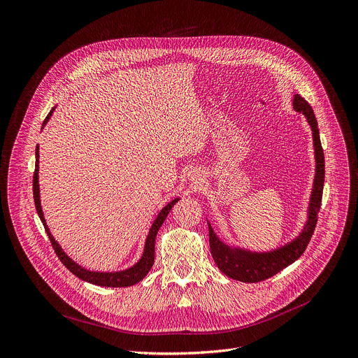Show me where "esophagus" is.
I'll return each mask as SVG.
<instances>
[{"label": "esophagus", "instance_id": "obj_1", "mask_svg": "<svg viewBox=\"0 0 358 358\" xmlns=\"http://www.w3.org/2000/svg\"><path fill=\"white\" fill-rule=\"evenodd\" d=\"M190 178H192V180H194L196 183L200 180V176H199V173H193Z\"/></svg>", "mask_w": 358, "mask_h": 358}]
</instances>
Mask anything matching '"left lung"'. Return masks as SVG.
<instances>
[{
	"label": "left lung",
	"mask_w": 358,
	"mask_h": 358,
	"mask_svg": "<svg viewBox=\"0 0 358 358\" xmlns=\"http://www.w3.org/2000/svg\"><path fill=\"white\" fill-rule=\"evenodd\" d=\"M294 110L302 113L313 132V147H315V159H316V175L313 180V189L310 194V203L308 210V222L302 233L292 240L273 251L268 252H251L243 248H236L224 244L216 233L213 231L208 223V238H210V251L214 262L219 269L231 279L241 282H261L268 279L295 262L306 250L316 223L317 213L322 204L323 183H324V154L320 144V135L317 128V120L313 114L310 104L301 97L299 94L294 96Z\"/></svg>",
	"instance_id": "8db88e82"
}]
</instances>
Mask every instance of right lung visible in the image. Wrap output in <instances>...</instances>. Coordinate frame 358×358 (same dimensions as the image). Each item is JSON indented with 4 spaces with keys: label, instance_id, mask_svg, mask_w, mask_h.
<instances>
[{
    "label": "right lung",
    "instance_id": "1",
    "mask_svg": "<svg viewBox=\"0 0 358 358\" xmlns=\"http://www.w3.org/2000/svg\"><path fill=\"white\" fill-rule=\"evenodd\" d=\"M55 108H52V111L48 114V117L43 121V125L48 122V120L50 118L52 113ZM35 157H36V162H35V172H34V200H35V207L38 211V216L41 219V222L43 223V227L49 236V240L52 243V247L57 255V258L60 259V262L71 272L73 275H76L78 278H80L82 280L90 282L93 285H99V287H107V288H125V287H131V285L138 283L139 280H142L145 278V275L151 271L152 265H154V259H155V238L158 234V230L161 229V226L164 224L166 216L169 214L171 208L175 206V203L179 200V197H176L175 200H172L171 203H168L158 214V217L155 219V222L152 223L151 229H150V234L147 237L145 241V248H144V254H142L141 259L131 268L125 269V271H120V272H93L89 269H85L83 266H80L79 264H76L73 259H70L64 251L60 248V245L57 244V241L53 238V236L50 234L45 217H43V211L41 207V197H39V183H38V172H39V147H36L35 151Z\"/></svg>",
    "mask_w": 358,
    "mask_h": 358
}]
</instances>
